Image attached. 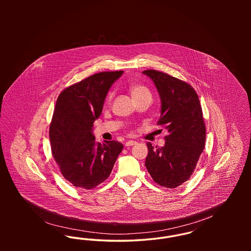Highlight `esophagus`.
Wrapping results in <instances>:
<instances>
[{
    "label": "esophagus",
    "mask_w": 251,
    "mask_h": 251,
    "mask_svg": "<svg viewBox=\"0 0 251 251\" xmlns=\"http://www.w3.org/2000/svg\"><path fill=\"white\" fill-rule=\"evenodd\" d=\"M136 144H137L136 141H132V140H130V141H127V142L125 143V146H126V147H131V146L136 145Z\"/></svg>",
    "instance_id": "34e87169"
}]
</instances>
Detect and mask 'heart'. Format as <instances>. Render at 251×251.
Masks as SVG:
<instances>
[{
	"label": "heart",
	"mask_w": 251,
	"mask_h": 251,
	"mask_svg": "<svg viewBox=\"0 0 251 251\" xmlns=\"http://www.w3.org/2000/svg\"><path fill=\"white\" fill-rule=\"evenodd\" d=\"M129 90L131 93V97L133 100H137L139 98H143V97H151L150 90L144 86L142 84H129ZM113 97V93H110L108 96V100H110Z\"/></svg>",
	"instance_id": "obj_1"
}]
</instances>
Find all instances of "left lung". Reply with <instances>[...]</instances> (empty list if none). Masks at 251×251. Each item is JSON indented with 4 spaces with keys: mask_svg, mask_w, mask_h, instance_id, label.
Here are the masks:
<instances>
[{
    "mask_svg": "<svg viewBox=\"0 0 251 251\" xmlns=\"http://www.w3.org/2000/svg\"><path fill=\"white\" fill-rule=\"evenodd\" d=\"M142 73L155 85L161 100L158 125L168 131L164 147L147 143L145 166L158 184L175 188L190 178L205 147L202 109L190 84L154 70Z\"/></svg>",
    "mask_w": 251,
    "mask_h": 251,
    "instance_id": "8db88e82",
    "label": "left lung"
}]
</instances>
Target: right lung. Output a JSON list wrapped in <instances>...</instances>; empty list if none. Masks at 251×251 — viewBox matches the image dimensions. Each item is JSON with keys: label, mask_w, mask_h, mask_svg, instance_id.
I'll return each mask as SVG.
<instances>
[{"label": "right lung", "mask_w": 251, "mask_h": 251, "mask_svg": "<svg viewBox=\"0 0 251 251\" xmlns=\"http://www.w3.org/2000/svg\"><path fill=\"white\" fill-rule=\"evenodd\" d=\"M123 72L96 73L64 89L57 98L50 140L63 177L74 186L92 189L111 174L123 145L97 143L93 123L101 114L108 91Z\"/></svg>", "instance_id": "obj_1"}]
</instances>
